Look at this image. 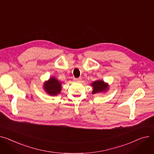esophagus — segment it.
<instances>
[{
  "instance_id": "obj_1",
  "label": "esophagus",
  "mask_w": 154,
  "mask_h": 154,
  "mask_svg": "<svg viewBox=\"0 0 154 154\" xmlns=\"http://www.w3.org/2000/svg\"><path fill=\"white\" fill-rule=\"evenodd\" d=\"M81 80H82V79H81V78H75L74 79V81H76V82H79V81H81Z\"/></svg>"
}]
</instances>
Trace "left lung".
<instances>
[{
  "label": "left lung",
  "instance_id": "1",
  "mask_svg": "<svg viewBox=\"0 0 154 154\" xmlns=\"http://www.w3.org/2000/svg\"><path fill=\"white\" fill-rule=\"evenodd\" d=\"M91 86L93 88L92 94H94L99 93H104L107 91L109 89V84L105 83L103 80L98 79L91 83Z\"/></svg>",
  "mask_w": 154,
  "mask_h": 154
}]
</instances>
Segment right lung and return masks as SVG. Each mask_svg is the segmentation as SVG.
<instances>
[{
  "label": "right lung",
  "mask_w": 154,
  "mask_h": 154,
  "mask_svg": "<svg viewBox=\"0 0 154 154\" xmlns=\"http://www.w3.org/2000/svg\"><path fill=\"white\" fill-rule=\"evenodd\" d=\"M43 89L50 96H57L61 93V83L55 77L52 76L44 82Z\"/></svg>",
  "instance_id": "1"
}]
</instances>
